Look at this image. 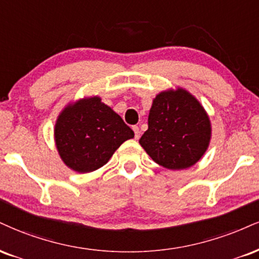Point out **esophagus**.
I'll use <instances>...</instances> for the list:
<instances>
[{"mask_svg":"<svg viewBox=\"0 0 259 259\" xmlns=\"http://www.w3.org/2000/svg\"><path fill=\"white\" fill-rule=\"evenodd\" d=\"M133 130H134V133H135V139L139 140L140 139V129H139V126L138 125H134L133 126Z\"/></svg>","mask_w":259,"mask_h":259,"instance_id":"1","label":"esophagus"}]
</instances>
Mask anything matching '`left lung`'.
<instances>
[{
	"mask_svg": "<svg viewBox=\"0 0 259 259\" xmlns=\"http://www.w3.org/2000/svg\"><path fill=\"white\" fill-rule=\"evenodd\" d=\"M211 139V123L200 102L182 88L155 96L148 130L140 145L155 163L170 170L191 167L204 155Z\"/></svg>",
	"mask_w": 259,
	"mask_h": 259,
	"instance_id": "1",
	"label": "left lung"
}]
</instances>
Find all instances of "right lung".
<instances>
[{"instance_id": "add662e5", "label": "right lung", "mask_w": 259, "mask_h": 259, "mask_svg": "<svg viewBox=\"0 0 259 259\" xmlns=\"http://www.w3.org/2000/svg\"><path fill=\"white\" fill-rule=\"evenodd\" d=\"M60 158L77 172H92L110 160L134 132L99 96L80 99L59 114L54 129Z\"/></svg>"}]
</instances>
